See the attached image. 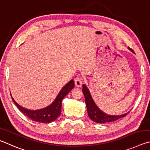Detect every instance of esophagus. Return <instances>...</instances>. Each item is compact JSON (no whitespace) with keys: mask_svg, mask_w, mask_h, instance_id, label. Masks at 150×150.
I'll return each instance as SVG.
<instances>
[{"mask_svg":"<svg viewBox=\"0 0 150 150\" xmlns=\"http://www.w3.org/2000/svg\"><path fill=\"white\" fill-rule=\"evenodd\" d=\"M74 83H75V86H76V87H81L82 86V79L80 77H76L74 79Z\"/></svg>","mask_w":150,"mask_h":150,"instance_id":"obj_1","label":"esophagus"}]
</instances>
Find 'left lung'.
I'll return each mask as SVG.
<instances>
[{"instance_id":"obj_1","label":"left lung","mask_w":150,"mask_h":150,"mask_svg":"<svg viewBox=\"0 0 150 150\" xmlns=\"http://www.w3.org/2000/svg\"><path fill=\"white\" fill-rule=\"evenodd\" d=\"M128 49H129L132 52H134L132 49H130L129 47H128ZM82 91L83 95H84L88 116L95 122L104 124V123L115 121V120L119 119L120 118L126 117L128 112H128L127 113L123 114L121 115H117V116L105 114V112L101 111V110L98 108V107L96 105L95 102L93 101L92 98H91L90 92V91H89L88 88H87V86L85 84H83L82 86Z\"/></svg>"}]
</instances>
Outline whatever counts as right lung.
Returning a JSON list of instances; mask_svg holds the SVG:
<instances>
[{
  "mask_svg": "<svg viewBox=\"0 0 150 150\" xmlns=\"http://www.w3.org/2000/svg\"><path fill=\"white\" fill-rule=\"evenodd\" d=\"M74 87V82L73 80H71L62 88L55 100L50 105L45 108L39 110H29L25 109L24 107H22L19 104H18L12 97V99L14 103L16 105L18 109L28 118H30L31 120L41 123H50L53 122L59 117L61 112L62 99L68 92H70V90H72Z\"/></svg>",
  "mask_w": 150,
  "mask_h": 150,
  "instance_id": "add662e5",
  "label": "right lung"
}]
</instances>
